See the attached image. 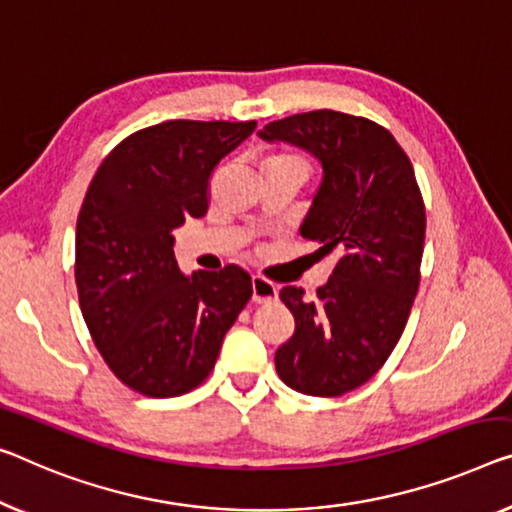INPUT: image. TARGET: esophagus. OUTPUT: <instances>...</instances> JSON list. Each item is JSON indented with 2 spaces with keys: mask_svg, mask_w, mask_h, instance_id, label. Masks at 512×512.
Instances as JSON below:
<instances>
[{
  "mask_svg": "<svg viewBox=\"0 0 512 512\" xmlns=\"http://www.w3.org/2000/svg\"><path fill=\"white\" fill-rule=\"evenodd\" d=\"M278 296V287L271 280L262 276H253V301L255 303H269Z\"/></svg>",
  "mask_w": 512,
  "mask_h": 512,
  "instance_id": "34e87169",
  "label": "esophagus"
}]
</instances>
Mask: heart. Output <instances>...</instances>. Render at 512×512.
<instances>
[{
    "label": "heart",
    "instance_id": "obj_1",
    "mask_svg": "<svg viewBox=\"0 0 512 512\" xmlns=\"http://www.w3.org/2000/svg\"><path fill=\"white\" fill-rule=\"evenodd\" d=\"M296 156H285V154H282V156H273V160H271V163H276V160H294Z\"/></svg>",
    "mask_w": 512,
    "mask_h": 512
}]
</instances>
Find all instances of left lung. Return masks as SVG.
<instances>
[{
  "label": "left lung",
  "instance_id": "1",
  "mask_svg": "<svg viewBox=\"0 0 512 512\" xmlns=\"http://www.w3.org/2000/svg\"><path fill=\"white\" fill-rule=\"evenodd\" d=\"M259 137L322 163L301 236L338 262L315 301L301 287L280 289L296 329L278 347L276 370L294 391L335 398L375 375L407 324L421 282V188L395 137L370 119L312 110L271 121Z\"/></svg>",
  "mask_w": 512,
  "mask_h": 512
}]
</instances>
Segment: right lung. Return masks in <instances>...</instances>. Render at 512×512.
I'll return each instance as SVG.
<instances>
[{
  "label": "right lung",
  "mask_w": 512,
  "mask_h": 512,
  "mask_svg": "<svg viewBox=\"0 0 512 512\" xmlns=\"http://www.w3.org/2000/svg\"><path fill=\"white\" fill-rule=\"evenodd\" d=\"M255 121H163L103 160L75 227V285L94 345L121 384L174 398L209 377L253 296L241 266L183 276L172 232L209 209L216 165Z\"/></svg>",
  "instance_id": "obj_1"
}]
</instances>
